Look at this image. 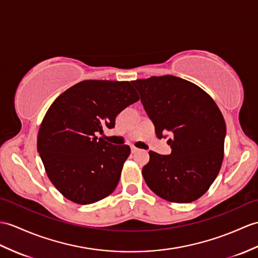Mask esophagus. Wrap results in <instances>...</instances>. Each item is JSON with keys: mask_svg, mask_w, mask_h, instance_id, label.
Wrapping results in <instances>:
<instances>
[{"mask_svg": "<svg viewBox=\"0 0 258 258\" xmlns=\"http://www.w3.org/2000/svg\"><path fill=\"white\" fill-rule=\"evenodd\" d=\"M131 151H132V153H133V154H135V153H137V152H139V151H140V149H139V148H136L135 146H132V147H131Z\"/></svg>", "mask_w": 258, "mask_h": 258, "instance_id": "34e87169", "label": "esophagus"}]
</instances>
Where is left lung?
Segmentation results:
<instances>
[{
    "label": "left lung",
    "instance_id": "obj_1",
    "mask_svg": "<svg viewBox=\"0 0 258 258\" xmlns=\"http://www.w3.org/2000/svg\"><path fill=\"white\" fill-rule=\"evenodd\" d=\"M158 139L172 134L170 155L149 152L142 170L154 194L176 203L199 199L217 178L224 158L226 126L213 99L195 83L175 76L132 82Z\"/></svg>",
    "mask_w": 258,
    "mask_h": 258
}]
</instances>
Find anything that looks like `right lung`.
Listing matches in <instances>:
<instances>
[{
  "mask_svg": "<svg viewBox=\"0 0 258 258\" xmlns=\"http://www.w3.org/2000/svg\"><path fill=\"white\" fill-rule=\"evenodd\" d=\"M139 100L128 81L85 80L52 102L40 124L37 151L66 199L90 205L114 191L131 148L98 135L114 127L118 113Z\"/></svg>",
  "mask_w": 258,
  "mask_h": 258,
  "instance_id": "obj_1",
  "label": "right lung"
}]
</instances>
